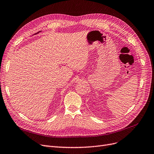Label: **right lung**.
I'll use <instances>...</instances> for the list:
<instances>
[{"label":"right lung","instance_id":"add662e5","mask_svg":"<svg viewBox=\"0 0 154 154\" xmlns=\"http://www.w3.org/2000/svg\"><path fill=\"white\" fill-rule=\"evenodd\" d=\"M39 32H41V31H40V32H37V33H35V34H34V35H35V34H37V33H38Z\"/></svg>","mask_w":154,"mask_h":154}]
</instances>
